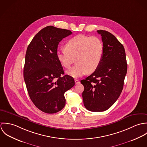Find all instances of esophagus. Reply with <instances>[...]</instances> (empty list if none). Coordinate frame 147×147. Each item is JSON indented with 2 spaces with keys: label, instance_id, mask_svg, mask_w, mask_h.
I'll return each instance as SVG.
<instances>
[{
  "label": "esophagus",
  "instance_id": "34e87169",
  "mask_svg": "<svg viewBox=\"0 0 147 147\" xmlns=\"http://www.w3.org/2000/svg\"><path fill=\"white\" fill-rule=\"evenodd\" d=\"M75 84H79L80 83V82L78 79H75Z\"/></svg>",
  "mask_w": 147,
  "mask_h": 147
}]
</instances>
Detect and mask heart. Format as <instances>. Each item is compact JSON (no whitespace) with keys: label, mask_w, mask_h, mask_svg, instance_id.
<instances>
[{"label":"heart","mask_w":147,"mask_h":147,"mask_svg":"<svg viewBox=\"0 0 147 147\" xmlns=\"http://www.w3.org/2000/svg\"><path fill=\"white\" fill-rule=\"evenodd\" d=\"M104 54V45L97 37L79 34L70 38L64 45V50L57 53L58 60L62 66L69 69L67 72L74 77H80L87 72H94L99 67Z\"/></svg>","instance_id":"1"}]
</instances>
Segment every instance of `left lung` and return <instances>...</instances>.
<instances>
[{
    "label": "left lung",
    "instance_id": "left-lung-1",
    "mask_svg": "<svg viewBox=\"0 0 147 147\" xmlns=\"http://www.w3.org/2000/svg\"><path fill=\"white\" fill-rule=\"evenodd\" d=\"M101 36L104 54L98 68L85 79L82 93L84 106L91 111H104L119 98L127 71L126 53L123 45L110 32L97 31Z\"/></svg>",
    "mask_w": 147,
    "mask_h": 147
}]
</instances>
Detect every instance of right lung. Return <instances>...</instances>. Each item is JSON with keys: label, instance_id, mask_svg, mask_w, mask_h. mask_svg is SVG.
I'll use <instances>...</instances> for the list:
<instances>
[{"label": "right lung", "instance_id": "obj_1", "mask_svg": "<svg viewBox=\"0 0 147 147\" xmlns=\"http://www.w3.org/2000/svg\"><path fill=\"white\" fill-rule=\"evenodd\" d=\"M71 30L47 26L41 29L28 46L24 78L34 105L47 114L57 113L65 104L64 93L73 87L72 77L64 75L57 53L59 42L71 35Z\"/></svg>", "mask_w": 147, "mask_h": 147}]
</instances>
